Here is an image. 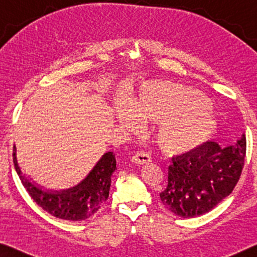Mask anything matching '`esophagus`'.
Wrapping results in <instances>:
<instances>
[{"mask_svg":"<svg viewBox=\"0 0 257 257\" xmlns=\"http://www.w3.org/2000/svg\"><path fill=\"white\" fill-rule=\"evenodd\" d=\"M132 161L136 165H146V164H150V162L152 161V158H151L149 153L137 152L135 156L132 158Z\"/></svg>","mask_w":257,"mask_h":257,"instance_id":"34e87169","label":"esophagus"}]
</instances>
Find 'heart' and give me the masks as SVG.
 I'll return each mask as SVG.
<instances>
[{
  "label": "heart",
  "instance_id": "obj_1",
  "mask_svg": "<svg viewBox=\"0 0 257 257\" xmlns=\"http://www.w3.org/2000/svg\"><path fill=\"white\" fill-rule=\"evenodd\" d=\"M117 119L133 125L134 119L157 122L154 142L168 154H184L205 143L216 120L200 91L168 81H151L117 109Z\"/></svg>",
  "mask_w": 257,
  "mask_h": 257
}]
</instances>
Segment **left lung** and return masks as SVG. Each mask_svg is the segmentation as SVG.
Masks as SVG:
<instances>
[{
    "mask_svg": "<svg viewBox=\"0 0 257 257\" xmlns=\"http://www.w3.org/2000/svg\"><path fill=\"white\" fill-rule=\"evenodd\" d=\"M246 157V137L221 148L206 142L198 149L173 158L168 184L160 193L165 208L183 218L208 213L225 199L241 175Z\"/></svg>",
    "mask_w": 257,
    "mask_h": 257,
    "instance_id": "left-lung-1",
    "label": "left lung"
}]
</instances>
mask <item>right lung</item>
Returning <instances> with one entry per match:
<instances>
[{
    "label": "right lung",
    "instance_id": "1",
    "mask_svg": "<svg viewBox=\"0 0 257 257\" xmlns=\"http://www.w3.org/2000/svg\"><path fill=\"white\" fill-rule=\"evenodd\" d=\"M14 164L31 198L52 216L66 221H83L100 209L108 198L111 176L116 168L114 153H105L82 182L71 189L57 192L44 191L27 180L18 166L16 146H14Z\"/></svg>",
    "mask_w": 257,
    "mask_h": 257
}]
</instances>
